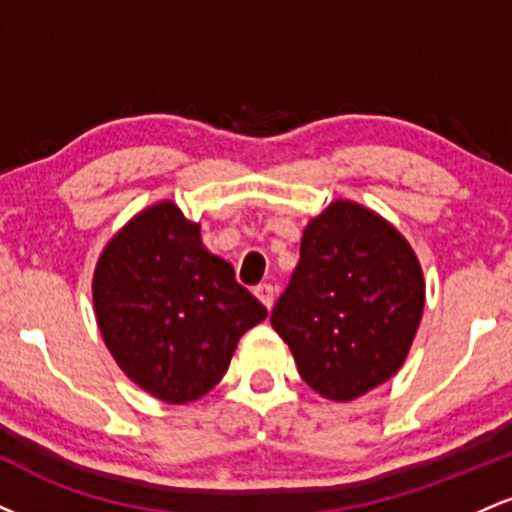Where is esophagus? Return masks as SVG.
I'll return each instance as SVG.
<instances>
[{
	"instance_id": "34e87169",
	"label": "esophagus",
	"mask_w": 512,
	"mask_h": 512,
	"mask_svg": "<svg viewBox=\"0 0 512 512\" xmlns=\"http://www.w3.org/2000/svg\"><path fill=\"white\" fill-rule=\"evenodd\" d=\"M255 296L260 298V301L264 303V308L269 310L274 305V286L272 284H260L255 289Z\"/></svg>"
}]
</instances>
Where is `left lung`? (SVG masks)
<instances>
[{
  "label": "left lung",
  "mask_w": 512,
  "mask_h": 512,
  "mask_svg": "<svg viewBox=\"0 0 512 512\" xmlns=\"http://www.w3.org/2000/svg\"><path fill=\"white\" fill-rule=\"evenodd\" d=\"M426 303L409 240L378 211L334 199L303 228L301 262L272 310L301 378L351 402L407 361Z\"/></svg>",
  "instance_id": "obj_1"
}]
</instances>
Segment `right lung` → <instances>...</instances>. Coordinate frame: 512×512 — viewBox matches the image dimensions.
<instances>
[{"label": "right lung", "instance_id": "right-lung-1", "mask_svg": "<svg viewBox=\"0 0 512 512\" xmlns=\"http://www.w3.org/2000/svg\"><path fill=\"white\" fill-rule=\"evenodd\" d=\"M202 226L170 199L134 214L93 269L98 330L122 373L168 404L204 397L267 308L204 248Z\"/></svg>", "mask_w": 512, "mask_h": 512}]
</instances>
